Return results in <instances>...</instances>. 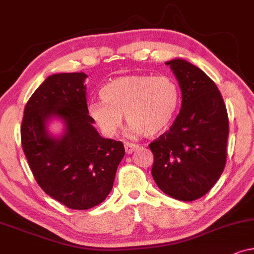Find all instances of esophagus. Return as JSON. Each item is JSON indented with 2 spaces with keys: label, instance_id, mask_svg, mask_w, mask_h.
I'll use <instances>...</instances> for the list:
<instances>
[{
  "label": "esophagus",
  "instance_id": "esophagus-1",
  "mask_svg": "<svg viewBox=\"0 0 254 254\" xmlns=\"http://www.w3.org/2000/svg\"><path fill=\"white\" fill-rule=\"evenodd\" d=\"M138 148V145L134 144V143H125V150H126L127 154H131V152L136 150V149Z\"/></svg>",
  "mask_w": 254,
  "mask_h": 254
}]
</instances>
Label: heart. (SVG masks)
Returning <instances> with one entry per match:
<instances>
[{
  "instance_id": "b5f03b06",
  "label": "heart",
  "mask_w": 254,
  "mask_h": 254,
  "mask_svg": "<svg viewBox=\"0 0 254 254\" xmlns=\"http://www.w3.org/2000/svg\"><path fill=\"white\" fill-rule=\"evenodd\" d=\"M100 98L89 102L88 114L107 137L117 135L123 116L134 133L155 136L171 123L179 105V89L169 76L126 75L106 83Z\"/></svg>"
}]
</instances>
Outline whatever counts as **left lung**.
<instances>
[{
    "mask_svg": "<svg viewBox=\"0 0 254 254\" xmlns=\"http://www.w3.org/2000/svg\"><path fill=\"white\" fill-rule=\"evenodd\" d=\"M182 89V110L168 131L149 144L151 175L173 199L194 201L210 190L227 162L229 119L217 86L182 59L165 62Z\"/></svg>",
    "mask_w": 254,
    "mask_h": 254,
    "instance_id": "1",
    "label": "left lung"
}]
</instances>
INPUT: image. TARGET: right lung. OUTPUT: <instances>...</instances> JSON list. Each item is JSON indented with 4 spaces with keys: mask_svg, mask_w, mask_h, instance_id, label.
Instances as JSON below:
<instances>
[{
    "mask_svg": "<svg viewBox=\"0 0 254 254\" xmlns=\"http://www.w3.org/2000/svg\"><path fill=\"white\" fill-rule=\"evenodd\" d=\"M86 77L84 72L47 77L26 103L20 127L24 154L38 185L76 210L90 209L106 199L125 156L123 142L102 137L92 126L83 84ZM52 116L65 121L60 139L47 133Z\"/></svg>",
    "mask_w": 254,
    "mask_h": 254,
    "instance_id": "1",
    "label": "right lung"
}]
</instances>
